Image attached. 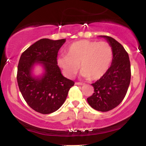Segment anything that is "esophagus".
<instances>
[{
	"instance_id": "esophagus-1",
	"label": "esophagus",
	"mask_w": 146,
	"mask_h": 146,
	"mask_svg": "<svg viewBox=\"0 0 146 146\" xmlns=\"http://www.w3.org/2000/svg\"><path fill=\"white\" fill-rule=\"evenodd\" d=\"M75 84H76V85H80V86H82V85H84V83H82V82H75Z\"/></svg>"
}]
</instances>
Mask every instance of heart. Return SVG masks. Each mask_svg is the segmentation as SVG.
<instances>
[{
	"instance_id": "1",
	"label": "heart",
	"mask_w": 146,
	"mask_h": 146,
	"mask_svg": "<svg viewBox=\"0 0 146 146\" xmlns=\"http://www.w3.org/2000/svg\"><path fill=\"white\" fill-rule=\"evenodd\" d=\"M66 54L58 57V63L67 76L72 78L81 68V75L92 80L100 79L109 68L113 58L111 46L104 41L82 40L72 43Z\"/></svg>"
}]
</instances>
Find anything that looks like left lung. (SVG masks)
I'll use <instances>...</instances> for the list:
<instances>
[{
  "label": "left lung",
  "mask_w": 146,
  "mask_h": 146,
  "mask_svg": "<svg viewBox=\"0 0 146 146\" xmlns=\"http://www.w3.org/2000/svg\"><path fill=\"white\" fill-rule=\"evenodd\" d=\"M102 37L113 48V60L105 75L91 84L94 93L87 98V102L95 110L107 112L117 107L124 99L130 85L131 71L128 54L123 46L111 37Z\"/></svg>",
  "instance_id": "8db88e82"
}]
</instances>
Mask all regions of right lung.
Segmentation results:
<instances>
[{
    "label": "right lung",
    "mask_w": 146,
    "mask_h": 146,
    "mask_svg": "<svg viewBox=\"0 0 146 146\" xmlns=\"http://www.w3.org/2000/svg\"><path fill=\"white\" fill-rule=\"evenodd\" d=\"M66 39L43 38L36 42L22 53L18 65L17 82L27 104L41 114L58 110L67 97L74 82L64 78L58 66L57 56ZM36 63L43 66L41 77H33L32 69Z\"/></svg>",
    "instance_id": "add662e5"
}]
</instances>
